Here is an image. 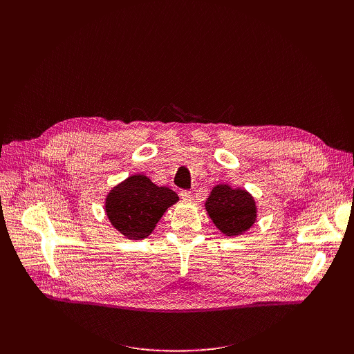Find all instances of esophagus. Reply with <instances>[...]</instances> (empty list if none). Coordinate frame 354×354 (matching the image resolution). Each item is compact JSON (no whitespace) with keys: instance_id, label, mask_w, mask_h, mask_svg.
I'll list each match as a JSON object with an SVG mask.
<instances>
[{"instance_id":"1","label":"esophagus","mask_w":354,"mask_h":354,"mask_svg":"<svg viewBox=\"0 0 354 354\" xmlns=\"http://www.w3.org/2000/svg\"><path fill=\"white\" fill-rule=\"evenodd\" d=\"M180 197H182L183 200H189V198L192 197V194H190V192H187V190H182V192H180Z\"/></svg>"}]
</instances>
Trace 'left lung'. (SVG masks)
<instances>
[{"label":"left lung","instance_id":"1","mask_svg":"<svg viewBox=\"0 0 354 354\" xmlns=\"http://www.w3.org/2000/svg\"><path fill=\"white\" fill-rule=\"evenodd\" d=\"M206 212L227 236H238L254 227L258 218L257 201L248 190L231 185H216L206 200Z\"/></svg>","mask_w":354,"mask_h":354}]
</instances>
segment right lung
Returning <instances> with one entry per match:
<instances>
[{
  "label": "right lung",
  "instance_id": "right-lung-1",
  "mask_svg": "<svg viewBox=\"0 0 354 354\" xmlns=\"http://www.w3.org/2000/svg\"><path fill=\"white\" fill-rule=\"evenodd\" d=\"M178 200L179 196L172 189L157 186L145 175H131L109 190L105 213L123 236L144 239Z\"/></svg>",
  "mask_w": 354,
  "mask_h": 354
}]
</instances>
